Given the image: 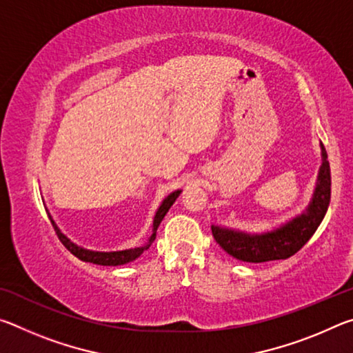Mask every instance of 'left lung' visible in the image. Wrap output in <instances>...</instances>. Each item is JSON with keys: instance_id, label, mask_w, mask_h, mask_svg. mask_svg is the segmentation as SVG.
<instances>
[{"instance_id": "8db88e82", "label": "left lung", "mask_w": 353, "mask_h": 353, "mask_svg": "<svg viewBox=\"0 0 353 353\" xmlns=\"http://www.w3.org/2000/svg\"><path fill=\"white\" fill-rule=\"evenodd\" d=\"M321 155L322 165L313 198L299 216L265 234H246V232L212 225V234L219 246L234 259L248 263L285 260L305 246L324 219L330 204V163L322 143Z\"/></svg>"}]
</instances>
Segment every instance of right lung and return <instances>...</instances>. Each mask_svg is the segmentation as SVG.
Instances as JSON below:
<instances>
[{"mask_svg": "<svg viewBox=\"0 0 353 353\" xmlns=\"http://www.w3.org/2000/svg\"><path fill=\"white\" fill-rule=\"evenodd\" d=\"M179 194H181V190L172 191L171 194H168L163 199L162 204H160L159 210L155 212V216H154L152 235H151V238H149L145 246L134 248V249H124V250H115V252H98V250H90V249H83L81 246H77V244H74L73 241H70L68 238L65 236L61 230H59V227H57L54 221H52L51 214H48V216H50V219H51V224H52V227H54L59 240H61L63 246L67 248L74 256H77V259L82 260V261H87V263H93V265L119 266V265H126V263H130V261H134L135 259H139V256L143 254V250H146L149 246H151L152 241L155 240V234H157V229H159L160 223H162L165 214L168 213L171 205L174 204L176 199L179 198Z\"/></svg>", "mask_w": 353, "mask_h": 353, "instance_id": "add662e5", "label": "right lung"}]
</instances>
